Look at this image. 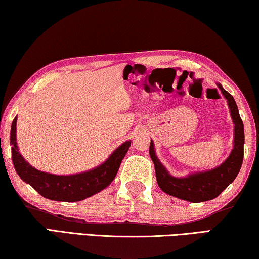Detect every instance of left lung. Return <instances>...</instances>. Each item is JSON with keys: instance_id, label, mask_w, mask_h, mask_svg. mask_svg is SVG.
<instances>
[{"instance_id": "1", "label": "left lung", "mask_w": 259, "mask_h": 259, "mask_svg": "<svg viewBox=\"0 0 259 259\" xmlns=\"http://www.w3.org/2000/svg\"><path fill=\"white\" fill-rule=\"evenodd\" d=\"M216 84L227 100L232 121L234 124L233 148L229 157L222 164L207 171L190 174L185 177H174L157 159L154 143L151 139L150 155L154 163L157 185L166 194L193 203L204 202V201L217 198L238 176L243 161L244 129L238 106H236L233 96L227 93L221 83H216Z\"/></svg>"}]
</instances>
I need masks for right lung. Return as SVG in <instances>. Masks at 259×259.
Returning <instances> with one entry per match:
<instances>
[{
  "instance_id": "1",
  "label": "right lung",
  "mask_w": 259,
  "mask_h": 259,
  "mask_svg": "<svg viewBox=\"0 0 259 259\" xmlns=\"http://www.w3.org/2000/svg\"><path fill=\"white\" fill-rule=\"evenodd\" d=\"M17 116L12 121L10 144L12 162L19 177L25 183L29 184L43 198L64 201V202H76L89 196L97 194L106 188L115 178L117 170L123 157L128 152L131 140H126L114 151L108 159L96 168L68 176H59L35 169L26 161L19 153L17 145Z\"/></svg>"
}]
</instances>
